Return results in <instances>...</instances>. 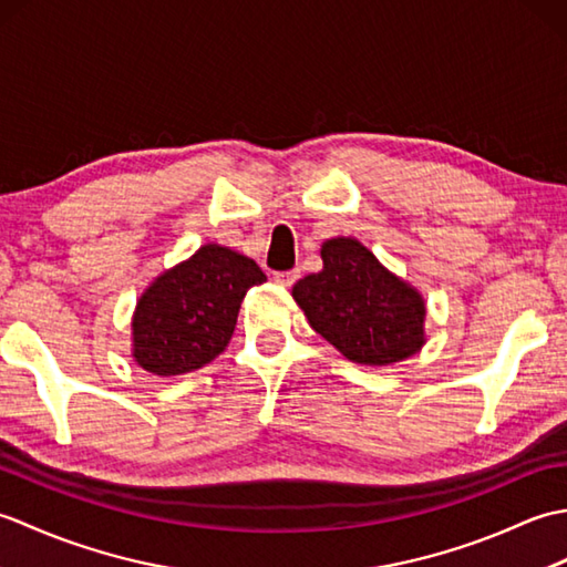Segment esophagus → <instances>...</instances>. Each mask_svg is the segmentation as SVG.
I'll return each instance as SVG.
<instances>
[{"label":"esophagus","instance_id":"34e87169","mask_svg":"<svg viewBox=\"0 0 567 567\" xmlns=\"http://www.w3.org/2000/svg\"><path fill=\"white\" fill-rule=\"evenodd\" d=\"M297 277H299L297 270H285V272H275L272 280H275L277 285H282V287H292V285L297 282Z\"/></svg>","mask_w":567,"mask_h":567}]
</instances>
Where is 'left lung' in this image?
I'll return each instance as SVG.
<instances>
[{
	"label": "left lung",
	"mask_w": 567,
	"mask_h": 567,
	"mask_svg": "<svg viewBox=\"0 0 567 567\" xmlns=\"http://www.w3.org/2000/svg\"><path fill=\"white\" fill-rule=\"evenodd\" d=\"M323 268L302 277L292 297L309 327L360 365H392L426 343V305L351 236L321 246Z\"/></svg>",
	"instance_id": "1"
}]
</instances>
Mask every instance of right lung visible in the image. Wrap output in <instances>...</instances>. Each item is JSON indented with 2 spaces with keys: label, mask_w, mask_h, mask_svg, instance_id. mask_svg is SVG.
Returning a JSON list of instances; mask_svg holds the SVG:
<instances>
[{
  "label": "right lung",
  "mask_w": 567,
  "mask_h": 567,
  "mask_svg": "<svg viewBox=\"0 0 567 567\" xmlns=\"http://www.w3.org/2000/svg\"><path fill=\"white\" fill-rule=\"evenodd\" d=\"M260 282L265 272L256 260L226 246H202L141 295L131 321L134 360L161 378L212 363L231 341L246 292Z\"/></svg>",
  "instance_id": "add662e5"
}]
</instances>
